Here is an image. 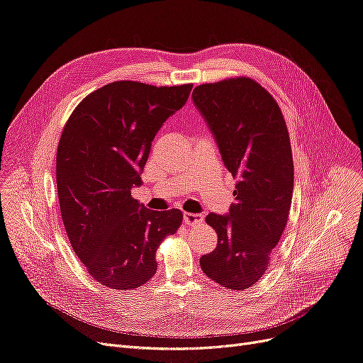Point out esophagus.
<instances>
[{
  "instance_id": "1",
  "label": "esophagus",
  "mask_w": 363,
  "mask_h": 363,
  "mask_svg": "<svg viewBox=\"0 0 363 363\" xmlns=\"http://www.w3.org/2000/svg\"><path fill=\"white\" fill-rule=\"evenodd\" d=\"M202 221H203V216H200V213H190V212L184 213V223L186 225H199L202 224Z\"/></svg>"
}]
</instances>
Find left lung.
I'll return each mask as SVG.
<instances>
[{
    "label": "left lung",
    "mask_w": 363,
    "mask_h": 363,
    "mask_svg": "<svg viewBox=\"0 0 363 363\" xmlns=\"http://www.w3.org/2000/svg\"><path fill=\"white\" fill-rule=\"evenodd\" d=\"M193 101L236 179L229 216L206 217L218 242L200 259V267L217 284L245 290L267 271L289 221L293 196L289 130L269 91L247 76L199 85Z\"/></svg>",
    "instance_id": "left-lung-1"
}]
</instances>
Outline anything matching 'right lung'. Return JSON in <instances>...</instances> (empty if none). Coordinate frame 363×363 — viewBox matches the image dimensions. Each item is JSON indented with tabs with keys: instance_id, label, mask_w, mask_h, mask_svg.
Masks as SVG:
<instances>
[{
	"instance_id": "obj_1",
	"label": "right lung",
	"mask_w": 363,
	"mask_h": 363,
	"mask_svg": "<svg viewBox=\"0 0 363 363\" xmlns=\"http://www.w3.org/2000/svg\"><path fill=\"white\" fill-rule=\"evenodd\" d=\"M193 84L116 80L80 101L57 151L61 217L73 251L99 284L134 290L157 271L160 242L182 224L179 209L151 211L131 197L151 142L185 104Z\"/></svg>"
}]
</instances>
